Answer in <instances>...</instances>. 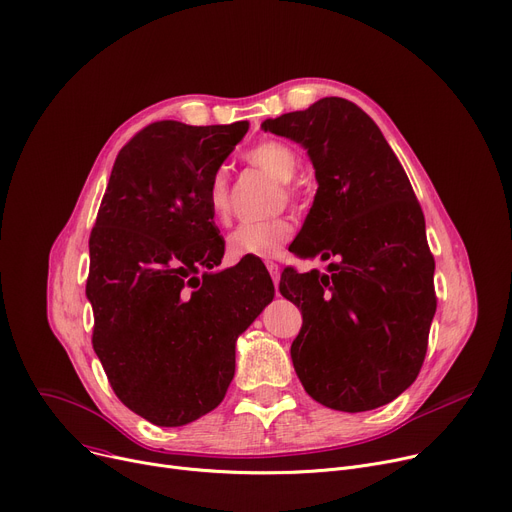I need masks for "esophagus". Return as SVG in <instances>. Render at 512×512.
<instances>
[{"instance_id":"34e87169","label":"esophagus","mask_w":512,"mask_h":512,"mask_svg":"<svg viewBox=\"0 0 512 512\" xmlns=\"http://www.w3.org/2000/svg\"><path fill=\"white\" fill-rule=\"evenodd\" d=\"M266 268H268V272H270V277H272L274 285H277V283H279V279H281V268H279V264L266 262Z\"/></svg>"}]
</instances>
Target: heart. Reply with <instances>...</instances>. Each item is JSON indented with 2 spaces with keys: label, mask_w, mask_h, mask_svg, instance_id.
<instances>
[{
  "label": "heart",
  "mask_w": 512,
  "mask_h": 512,
  "mask_svg": "<svg viewBox=\"0 0 512 512\" xmlns=\"http://www.w3.org/2000/svg\"><path fill=\"white\" fill-rule=\"evenodd\" d=\"M246 160L274 178L281 184L293 180L299 168V157L283 141L266 139L252 149L246 151ZM285 194L291 196V188L285 186ZM207 203L211 213L217 219H225L229 213V182L223 170L215 172L209 188H207ZM293 233V225L289 219H270L262 223H242L235 227L227 238V250L233 258H272L277 256L283 246L289 242Z\"/></svg>",
  "instance_id": "obj_1"
}]
</instances>
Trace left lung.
I'll use <instances>...</instances> for the list:
<instances>
[{
  "label": "left lung",
  "mask_w": 512,
  "mask_h": 512,
  "mask_svg": "<svg viewBox=\"0 0 512 512\" xmlns=\"http://www.w3.org/2000/svg\"><path fill=\"white\" fill-rule=\"evenodd\" d=\"M262 129L299 143L316 170L291 252L336 258L326 272L287 268L281 277V295L303 316L291 344L295 373L326 408L385 406L418 377L437 311L435 258L412 184L371 116L344 98L266 119Z\"/></svg>",
  "instance_id": "left-lung-1"
}]
</instances>
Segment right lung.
Segmentation results:
<instances>
[{
    "label": "right lung",
    "instance_id": "obj_1",
    "mask_svg": "<svg viewBox=\"0 0 512 512\" xmlns=\"http://www.w3.org/2000/svg\"><path fill=\"white\" fill-rule=\"evenodd\" d=\"M248 123L160 121L116 155L90 235L92 344L119 400L157 426L215 410L235 342L274 297L260 258L221 264L207 188Z\"/></svg>",
    "mask_w": 512,
    "mask_h": 512
}]
</instances>
